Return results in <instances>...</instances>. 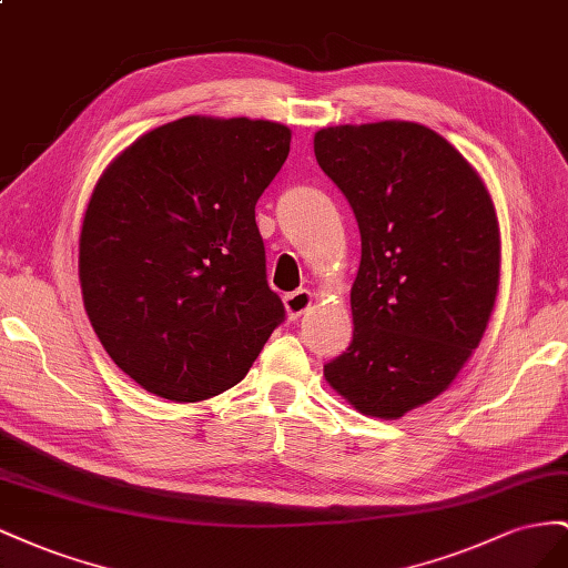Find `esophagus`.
I'll return each mask as SVG.
<instances>
[{
    "instance_id": "esophagus-1",
    "label": "esophagus",
    "mask_w": 568,
    "mask_h": 568,
    "mask_svg": "<svg viewBox=\"0 0 568 568\" xmlns=\"http://www.w3.org/2000/svg\"><path fill=\"white\" fill-rule=\"evenodd\" d=\"M312 302H314V295L310 293V290H295V293L285 295L283 304H285L287 318H290V321H297L306 310H310Z\"/></svg>"
}]
</instances>
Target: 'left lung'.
Returning <instances> with one entry per match:
<instances>
[{"instance_id":"8db88e82","label":"left lung","mask_w":568,"mask_h":568,"mask_svg":"<svg viewBox=\"0 0 568 568\" xmlns=\"http://www.w3.org/2000/svg\"><path fill=\"white\" fill-rule=\"evenodd\" d=\"M314 154L362 233L352 343L323 376L359 414L395 420L443 395L488 328L495 202L466 156L420 123L321 128Z\"/></svg>"}]
</instances>
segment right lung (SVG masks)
Listing matches in <instances>:
<instances>
[{"label": "right lung", "mask_w": 568, "mask_h": 568, "mask_svg": "<svg viewBox=\"0 0 568 568\" xmlns=\"http://www.w3.org/2000/svg\"><path fill=\"white\" fill-rule=\"evenodd\" d=\"M290 140L275 121L183 116L128 144L97 181L80 293L113 364L148 393L185 404L231 390L283 321L254 206Z\"/></svg>", "instance_id": "obj_1"}]
</instances>
